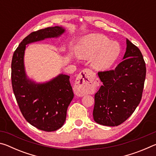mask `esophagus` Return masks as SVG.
Masks as SVG:
<instances>
[{
	"label": "esophagus",
	"mask_w": 156,
	"mask_h": 156,
	"mask_svg": "<svg viewBox=\"0 0 156 156\" xmlns=\"http://www.w3.org/2000/svg\"><path fill=\"white\" fill-rule=\"evenodd\" d=\"M95 73L89 69H85L76 78L74 90L79 96L87 94L95 85Z\"/></svg>",
	"instance_id": "1"
}]
</instances>
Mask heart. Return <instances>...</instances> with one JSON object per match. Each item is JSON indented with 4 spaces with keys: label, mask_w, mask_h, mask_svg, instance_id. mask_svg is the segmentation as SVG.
I'll return each instance as SVG.
<instances>
[{
    "label": "heart",
    "mask_w": 156,
    "mask_h": 156,
    "mask_svg": "<svg viewBox=\"0 0 156 156\" xmlns=\"http://www.w3.org/2000/svg\"><path fill=\"white\" fill-rule=\"evenodd\" d=\"M120 46L102 34H91L84 36L76 46V55L80 58L91 59L96 70H106L112 67L119 56Z\"/></svg>",
    "instance_id": "heart-1"
}]
</instances>
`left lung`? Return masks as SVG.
I'll return each instance as SVG.
<instances>
[{"label":"left lung","mask_w":156,"mask_h":156,"mask_svg":"<svg viewBox=\"0 0 156 156\" xmlns=\"http://www.w3.org/2000/svg\"><path fill=\"white\" fill-rule=\"evenodd\" d=\"M123 59L115 69L98 73L103 84L95 94L93 116L100 125H120L140 102L146 64L140 50L128 39Z\"/></svg>","instance_id":"left-lung-1"}]
</instances>
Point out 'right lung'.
Wrapping results in <instances>:
<instances>
[{
  "label": "right lung",
  "instance_id": "1",
  "mask_svg": "<svg viewBox=\"0 0 156 156\" xmlns=\"http://www.w3.org/2000/svg\"><path fill=\"white\" fill-rule=\"evenodd\" d=\"M61 27L34 31L23 39L12 60V84L19 109L25 120L37 129L54 131L64 125L67 110L73 98L69 76L60 74L48 83L35 84L25 74L24 53L26 44L64 33Z\"/></svg>",
  "mask_w": 156,
  "mask_h": 156
}]
</instances>
